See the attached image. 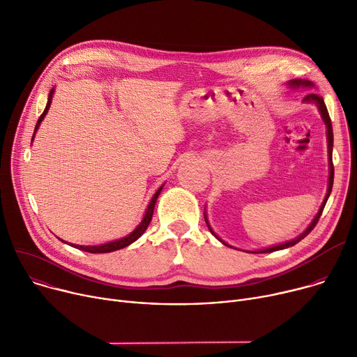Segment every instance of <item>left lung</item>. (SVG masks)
Here are the masks:
<instances>
[{
  "instance_id": "left-lung-1",
  "label": "left lung",
  "mask_w": 357,
  "mask_h": 357,
  "mask_svg": "<svg viewBox=\"0 0 357 357\" xmlns=\"http://www.w3.org/2000/svg\"><path fill=\"white\" fill-rule=\"evenodd\" d=\"M287 86H289L291 90H298V89H309V90H310V89H314V84L312 83V81H309V79H301V78H294V79L287 81ZM303 102L314 104V105L317 107V109H319V113H320V116H321L323 123L326 124L327 154H328V180H327V193H326V196H324V200H323V203H321V206H320L317 214L314 215V218L312 220V223L307 226V229H306L303 233H301L300 236H297L296 238H291V240L284 241V243H280V244L268 245V248H264V249H259V250H243V252H248V253H271V252H278V250H283V249L291 248V245H294L296 243H298L301 238H305V237L314 229V226L317 225L319 218H320V215H321V211H323V208H324V206H326V202H327L328 196H331V193H332L333 178H335V167H333V160H332V153H333V128H332V121H331V117H328V113H327L326 104H324V101H323V97H320V96H317V94H307V96L303 98ZM204 218H206V223H207L208 230L211 231V234H213L215 238L220 240L225 245H229V248L236 249V248H233V245H230V244H227L226 241H223L220 237H218V236L214 233V230L211 229V226H210V223H208V218H207L206 213H204ZM237 250H238V249H237Z\"/></svg>"
}]
</instances>
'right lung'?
<instances>
[{"label":"right lung","mask_w":357,"mask_h":357,"mask_svg":"<svg viewBox=\"0 0 357 357\" xmlns=\"http://www.w3.org/2000/svg\"><path fill=\"white\" fill-rule=\"evenodd\" d=\"M54 90H56V89H52V90L50 91L48 100H47V105H45V108H44V113L40 116V119H38V121H37V124H36L34 134H33V140H34V137H36V132L38 131V128H40V126H41V121L44 120V117H45L47 113H48L51 101H52V96H54ZM33 140H31V143H33ZM162 187H164V184H161V185L158 187V190L155 191L154 196L151 197V200H150V203H149V206H147V208H146V213H144V215H143V218H142L140 225L137 226L130 234H127V236H124V237H121V238L113 240V241H108V243H104V244H98V245H79V244L67 243V241H64V240H61V238H60V240H61L63 243H67V244L73 245V248H75V249H78V250L89 252V253H109V252H116V250H120V249L127 248V245H130L131 243H134L137 238H140L142 234L147 230V227H149V225H150V222H151V217H153V211H154L155 202H157V199H158V196H160V193H161Z\"/></svg>","instance_id":"right-lung-1"}]
</instances>
